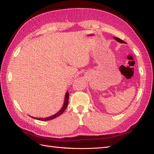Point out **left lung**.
Instances as JSON below:
<instances>
[{
  "label": "left lung",
  "mask_w": 154,
  "mask_h": 154,
  "mask_svg": "<svg viewBox=\"0 0 154 154\" xmlns=\"http://www.w3.org/2000/svg\"><path fill=\"white\" fill-rule=\"evenodd\" d=\"M114 38H115V39H116V40H117V41H119V42H121V43H125V41H123V40H121V38H118V37H114Z\"/></svg>",
  "instance_id": "obj_1"
}]
</instances>
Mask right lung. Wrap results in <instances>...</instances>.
<instances>
[{"label":"right lung","instance_id":"right-lung-1","mask_svg":"<svg viewBox=\"0 0 154 154\" xmlns=\"http://www.w3.org/2000/svg\"><path fill=\"white\" fill-rule=\"evenodd\" d=\"M69 92H67L66 94V96H65V102H64V103H63V106L62 107V108L61 109V110L60 111V112H58L57 113H56L55 115H54L52 116H51L49 117H47V118H42V119H41V118H40V119H37L38 120H41V121H48V120H51V119H54V118L58 117L59 116L62 115V113L65 111V109H66L67 105H68V101H69ZM33 118H35V117H33Z\"/></svg>","mask_w":154,"mask_h":154}]
</instances>
